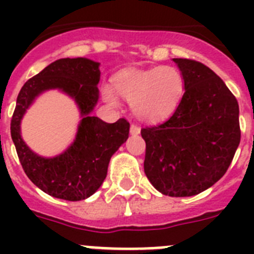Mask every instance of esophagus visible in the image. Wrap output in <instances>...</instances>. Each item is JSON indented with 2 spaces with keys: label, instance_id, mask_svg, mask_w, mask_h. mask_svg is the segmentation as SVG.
I'll use <instances>...</instances> for the list:
<instances>
[{
  "label": "esophagus",
  "instance_id": "esophagus-1",
  "mask_svg": "<svg viewBox=\"0 0 254 254\" xmlns=\"http://www.w3.org/2000/svg\"><path fill=\"white\" fill-rule=\"evenodd\" d=\"M129 131H131V134H138L140 133L141 128L138 127L137 125H131V128H129Z\"/></svg>",
  "mask_w": 254,
  "mask_h": 254
}]
</instances>
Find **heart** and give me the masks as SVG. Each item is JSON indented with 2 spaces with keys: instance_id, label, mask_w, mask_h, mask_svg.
Instances as JSON below:
<instances>
[{
  "instance_id": "1",
  "label": "heart",
  "mask_w": 254,
  "mask_h": 254,
  "mask_svg": "<svg viewBox=\"0 0 254 254\" xmlns=\"http://www.w3.org/2000/svg\"><path fill=\"white\" fill-rule=\"evenodd\" d=\"M114 85L118 94L133 105L141 120L158 121L176 111L185 94L186 80L178 67L158 66L121 72L114 78ZM103 94L108 102L116 104L113 87L105 85Z\"/></svg>"
}]
</instances>
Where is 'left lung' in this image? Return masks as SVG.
I'll use <instances>...</instances> for the list:
<instances>
[{"mask_svg": "<svg viewBox=\"0 0 254 254\" xmlns=\"http://www.w3.org/2000/svg\"><path fill=\"white\" fill-rule=\"evenodd\" d=\"M173 61L185 76V94L168 120L141 129L143 169L163 194L188 197L214 186L228 170L241 142L239 105L207 66Z\"/></svg>", "mask_w": 254, "mask_h": 254, "instance_id": "1", "label": "left lung"}]
</instances>
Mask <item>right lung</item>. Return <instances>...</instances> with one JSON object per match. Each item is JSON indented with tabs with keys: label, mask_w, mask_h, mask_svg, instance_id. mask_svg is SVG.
Listing matches in <instances>:
<instances>
[{
	"label": "right lung",
	"mask_w": 254,
	"mask_h": 254,
	"mask_svg": "<svg viewBox=\"0 0 254 254\" xmlns=\"http://www.w3.org/2000/svg\"><path fill=\"white\" fill-rule=\"evenodd\" d=\"M99 80L98 62L87 58H62L29 78L17 95L11 137L28 178L49 196L81 201L95 193L107 177L112 155L128 138L129 123L125 118L107 123L90 116L99 98L96 86ZM48 88H61L72 96L83 117L73 145L64 154L51 159L34 154L19 134V122L27 107L35 96Z\"/></svg>",
	"instance_id": "obj_1"
}]
</instances>
